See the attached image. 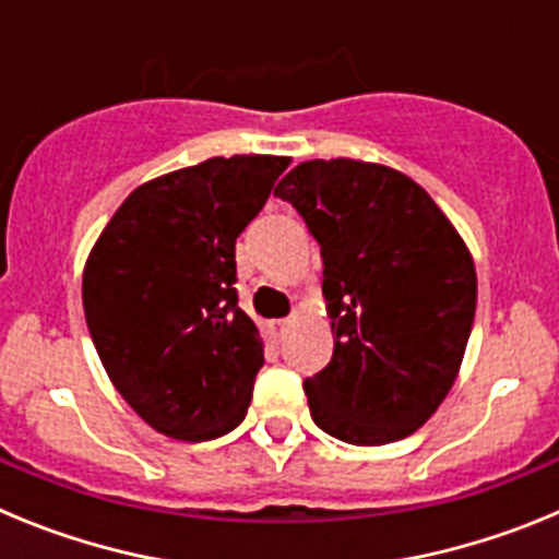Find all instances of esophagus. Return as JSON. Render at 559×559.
Wrapping results in <instances>:
<instances>
[{"instance_id": "esophagus-1", "label": "esophagus", "mask_w": 559, "mask_h": 559, "mask_svg": "<svg viewBox=\"0 0 559 559\" xmlns=\"http://www.w3.org/2000/svg\"><path fill=\"white\" fill-rule=\"evenodd\" d=\"M288 328H290V319H274V322H269L271 338L280 341L285 333H288Z\"/></svg>"}]
</instances>
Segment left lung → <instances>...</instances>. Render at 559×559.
Masks as SVG:
<instances>
[{
  "instance_id": "obj_1",
  "label": "left lung",
  "mask_w": 559,
  "mask_h": 559,
  "mask_svg": "<svg viewBox=\"0 0 559 559\" xmlns=\"http://www.w3.org/2000/svg\"><path fill=\"white\" fill-rule=\"evenodd\" d=\"M274 195L322 246L335 347L305 380L310 417L349 445L406 439L462 367L478 294L471 249L417 181L378 162H302Z\"/></svg>"
}]
</instances>
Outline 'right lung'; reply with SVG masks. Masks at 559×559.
<instances>
[{"mask_svg": "<svg viewBox=\"0 0 559 559\" xmlns=\"http://www.w3.org/2000/svg\"><path fill=\"white\" fill-rule=\"evenodd\" d=\"M288 156H212L140 185L83 265V313L103 369L153 431L185 442L243 423L263 338L237 308L235 240Z\"/></svg>", "mask_w": 559, "mask_h": 559, "instance_id": "add662e5", "label": "right lung"}]
</instances>
